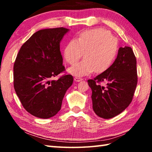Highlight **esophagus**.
Returning <instances> with one entry per match:
<instances>
[{
	"instance_id": "34e87169",
	"label": "esophagus",
	"mask_w": 152,
	"mask_h": 152,
	"mask_svg": "<svg viewBox=\"0 0 152 152\" xmlns=\"http://www.w3.org/2000/svg\"><path fill=\"white\" fill-rule=\"evenodd\" d=\"M82 80H83V79L81 78H78V77H75V78H74V81H75V82L82 81Z\"/></svg>"
}]
</instances>
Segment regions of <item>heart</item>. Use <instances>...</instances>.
Wrapping results in <instances>:
<instances>
[{
    "label": "heart",
    "mask_w": 152,
    "mask_h": 152,
    "mask_svg": "<svg viewBox=\"0 0 152 152\" xmlns=\"http://www.w3.org/2000/svg\"><path fill=\"white\" fill-rule=\"evenodd\" d=\"M119 51L118 41L109 30L103 28L83 31L76 39H71L64 50L66 61L70 65L78 62L84 53V60L68 68L76 77L104 72L116 60Z\"/></svg>",
    "instance_id": "b5f03b06"
}]
</instances>
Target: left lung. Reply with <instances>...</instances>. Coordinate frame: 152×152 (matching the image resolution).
Returning a JSON list of instances; mask_svg holds the SVG:
<instances>
[{
	"mask_svg": "<svg viewBox=\"0 0 152 152\" xmlns=\"http://www.w3.org/2000/svg\"><path fill=\"white\" fill-rule=\"evenodd\" d=\"M102 81L107 83L106 88L99 84ZM88 83L92 109L98 116L110 119L122 113L132 102L137 84V62L132 48H120L110 68Z\"/></svg>",
	"mask_w": 152,
	"mask_h": 152,
	"instance_id": "obj_1",
	"label": "left lung"
}]
</instances>
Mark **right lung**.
Instances as JSON below:
<instances>
[{
	"label": "right lung",
	"mask_w": 152,
	"mask_h": 152,
	"mask_svg": "<svg viewBox=\"0 0 152 152\" xmlns=\"http://www.w3.org/2000/svg\"><path fill=\"white\" fill-rule=\"evenodd\" d=\"M69 31L64 27L35 32L21 46L13 66L14 88L23 107L41 119L53 117L60 110L63 98L73 83V76L65 71L60 42Z\"/></svg>",
	"instance_id": "obj_1"
}]
</instances>
